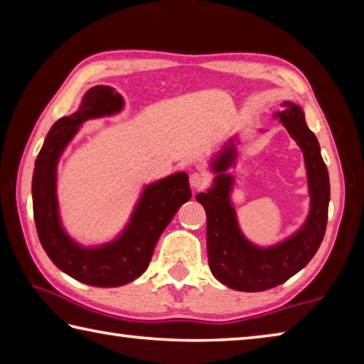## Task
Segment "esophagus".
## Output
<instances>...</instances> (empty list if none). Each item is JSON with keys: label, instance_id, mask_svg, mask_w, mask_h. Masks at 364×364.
I'll return each instance as SVG.
<instances>
[{"label": "esophagus", "instance_id": "34e87169", "mask_svg": "<svg viewBox=\"0 0 364 364\" xmlns=\"http://www.w3.org/2000/svg\"><path fill=\"white\" fill-rule=\"evenodd\" d=\"M189 183L194 189H205L208 186V183H210V178H208L205 171H194L189 178Z\"/></svg>", "mask_w": 364, "mask_h": 364}]
</instances>
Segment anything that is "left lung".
Segmentation results:
<instances>
[{"label": "left lung", "mask_w": 364, "mask_h": 364, "mask_svg": "<svg viewBox=\"0 0 364 364\" xmlns=\"http://www.w3.org/2000/svg\"><path fill=\"white\" fill-rule=\"evenodd\" d=\"M278 117L304 151L310 184V217L297 234L271 249H258L245 241L230 204L232 180L231 176L221 173L232 162V147L225 151L213 165L215 171L220 173L215 188L196 196L207 213L208 267L215 278L234 291L260 292L292 278L316 254L328 225L329 175L319 152L318 139L306 127L301 109L294 102L282 104Z\"/></svg>", "instance_id": "left-lung-1"}]
</instances>
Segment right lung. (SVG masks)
Returning <instances> with one entry per match:
<instances>
[{
  "label": "right lung",
  "instance_id": "right-lung-1",
  "mask_svg": "<svg viewBox=\"0 0 364 364\" xmlns=\"http://www.w3.org/2000/svg\"><path fill=\"white\" fill-rule=\"evenodd\" d=\"M122 106V96L110 86L91 88L75 114L54 123L33 170V217L43 249L64 273L95 287H119L139 278L149 267L160 234L178 208L191 199L188 175L176 173L146 188L132 223L112 244L82 249L64 232L56 200V164L60 152L85 120L114 114Z\"/></svg>",
  "mask_w": 364,
  "mask_h": 364
}]
</instances>
